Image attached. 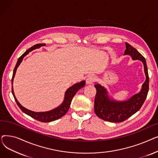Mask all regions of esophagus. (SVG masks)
Returning <instances> with one entry per match:
<instances>
[{
	"mask_svg": "<svg viewBox=\"0 0 158 158\" xmlns=\"http://www.w3.org/2000/svg\"><path fill=\"white\" fill-rule=\"evenodd\" d=\"M95 76H94V75H91V76H88V78L86 79V84L87 85L92 84L95 81Z\"/></svg>",
	"mask_w": 158,
	"mask_h": 158,
	"instance_id": "1",
	"label": "esophagus"
}]
</instances>
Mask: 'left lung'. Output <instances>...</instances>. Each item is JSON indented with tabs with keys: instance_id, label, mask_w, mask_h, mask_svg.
<instances>
[{
	"instance_id": "left-lung-1",
	"label": "left lung",
	"mask_w": 158,
	"mask_h": 158,
	"mask_svg": "<svg viewBox=\"0 0 158 158\" xmlns=\"http://www.w3.org/2000/svg\"><path fill=\"white\" fill-rule=\"evenodd\" d=\"M126 47L123 55L130 56L132 60H139L142 62L145 81L138 93L125 101L116 100L110 95L104 86L95 82L97 94L94 101L95 113L98 117L107 122H122L131 117L142 106L148 92L149 77L145 57L128 43H126Z\"/></svg>"
}]
</instances>
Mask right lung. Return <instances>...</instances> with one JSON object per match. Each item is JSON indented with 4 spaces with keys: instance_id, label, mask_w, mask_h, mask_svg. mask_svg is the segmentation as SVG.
Segmentation results:
<instances>
[{
    "instance_id": "add662e5",
    "label": "right lung",
    "mask_w": 158,
    "mask_h": 158,
    "mask_svg": "<svg viewBox=\"0 0 158 158\" xmlns=\"http://www.w3.org/2000/svg\"><path fill=\"white\" fill-rule=\"evenodd\" d=\"M45 44H36L34 46H32L30 48H29L27 51L25 52L19 58L17 61V63H16V64L15 67V69L13 70V77L11 79V82H12V94L13 95L15 98V100L19 106V107L20 108V110L26 114L30 116L32 118L36 119V120H38L40 122H52L54 120H56L57 119L60 118L62 117L63 116H64L66 113H67L68 110H69V107L72 102V100L74 95H76V94L78 92L79 89L82 88V87H84L85 85V81H81L79 82H77V83L73 85L72 86L69 88L64 93V99L62 103L59 106L56 107V108L47 111H43V112H36V111H33L31 110H29L26 107H24L23 106H22L20 102L18 101L17 99H16L15 94H14V90H13V80L14 77L15 76L16 72V70H17L18 67L22 61H23V57L27 56L30 52L34 51L35 49L40 48L41 47L45 46Z\"/></svg>"
}]
</instances>
